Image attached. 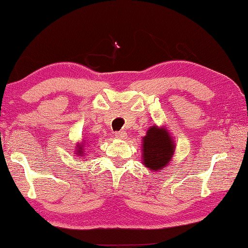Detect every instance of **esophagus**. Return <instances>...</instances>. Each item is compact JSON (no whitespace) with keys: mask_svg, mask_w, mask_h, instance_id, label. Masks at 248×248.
I'll return each instance as SVG.
<instances>
[{"mask_svg":"<svg viewBox=\"0 0 248 248\" xmlns=\"http://www.w3.org/2000/svg\"><path fill=\"white\" fill-rule=\"evenodd\" d=\"M115 137L118 139H125L126 137H127V134H126L125 132H116Z\"/></svg>","mask_w":248,"mask_h":248,"instance_id":"34e87169","label":"esophagus"}]
</instances>
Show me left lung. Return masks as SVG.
<instances>
[{"label": "left lung", "mask_w": 248, "mask_h": 248, "mask_svg": "<svg viewBox=\"0 0 248 248\" xmlns=\"http://www.w3.org/2000/svg\"><path fill=\"white\" fill-rule=\"evenodd\" d=\"M142 164L157 171L164 168L175 152L174 140L164 127L151 126L142 138Z\"/></svg>", "instance_id": "8db88e82"}]
</instances>
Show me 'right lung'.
Here are the masks:
<instances>
[{
	"label": "right lung",
	"instance_id": "1",
	"mask_svg": "<svg viewBox=\"0 0 248 248\" xmlns=\"http://www.w3.org/2000/svg\"><path fill=\"white\" fill-rule=\"evenodd\" d=\"M77 148H78V149H77V154H78V155H80V156L84 155V153H83V146H80V144H78Z\"/></svg>",
	"mask_w": 248,
	"mask_h": 248
}]
</instances>
